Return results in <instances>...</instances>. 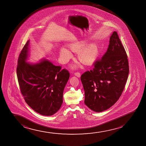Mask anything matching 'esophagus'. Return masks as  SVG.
I'll list each match as a JSON object with an SVG mask.
<instances>
[{
	"label": "esophagus",
	"instance_id": "obj_1",
	"mask_svg": "<svg viewBox=\"0 0 146 146\" xmlns=\"http://www.w3.org/2000/svg\"><path fill=\"white\" fill-rule=\"evenodd\" d=\"M74 75H75V76H77V77H80V76H81L80 73L78 72H75V73H74Z\"/></svg>",
	"mask_w": 146,
	"mask_h": 146
}]
</instances>
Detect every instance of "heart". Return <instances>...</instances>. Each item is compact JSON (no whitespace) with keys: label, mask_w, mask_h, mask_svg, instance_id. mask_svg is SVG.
I'll list each match as a JSON object with an SVG mask.
<instances>
[{"label":"heart","mask_w":146,"mask_h":146,"mask_svg":"<svg viewBox=\"0 0 146 146\" xmlns=\"http://www.w3.org/2000/svg\"><path fill=\"white\" fill-rule=\"evenodd\" d=\"M85 43V41H78L72 44L70 49L72 52H78L77 58L80 61L88 64L95 60L99 53V49L95 43H90L84 47ZM60 55L62 62L65 63L71 57L72 53L65 48H62L60 50Z\"/></svg>","instance_id":"b5f03b06"}]
</instances>
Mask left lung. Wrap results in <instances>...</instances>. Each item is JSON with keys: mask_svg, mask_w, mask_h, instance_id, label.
Listing matches in <instances>:
<instances>
[{"mask_svg": "<svg viewBox=\"0 0 146 146\" xmlns=\"http://www.w3.org/2000/svg\"><path fill=\"white\" fill-rule=\"evenodd\" d=\"M94 66L81 76L84 103L93 111L102 112L121 96L129 73L127 55L116 31L110 37L107 52Z\"/></svg>", "mask_w": 146, "mask_h": 146, "instance_id": "left-lung-1", "label": "left lung"}]
</instances>
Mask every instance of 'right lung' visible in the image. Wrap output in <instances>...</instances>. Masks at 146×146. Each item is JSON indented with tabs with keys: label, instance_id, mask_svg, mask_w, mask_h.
I'll use <instances>...</instances> for the list:
<instances>
[{
	"label": "right lung",
	"instance_id": "add662e5",
	"mask_svg": "<svg viewBox=\"0 0 146 146\" xmlns=\"http://www.w3.org/2000/svg\"><path fill=\"white\" fill-rule=\"evenodd\" d=\"M29 42L28 40L20 52L16 69L21 93L26 103L35 112L51 116L62 105L63 91L70 73L46 59L34 64L26 62Z\"/></svg>",
	"mask_w": 146,
	"mask_h": 146
}]
</instances>
